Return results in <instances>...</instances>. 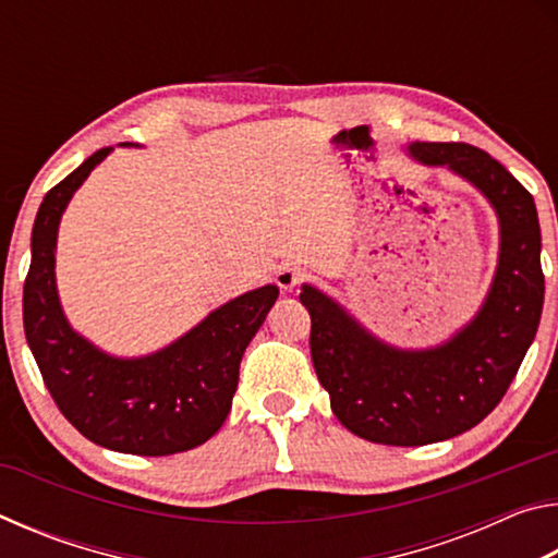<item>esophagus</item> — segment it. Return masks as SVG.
I'll return each mask as SVG.
<instances>
[{
	"instance_id": "1",
	"label": "esophagus",
	"mask_w": 558,
	"mask_h": 558,
	"mask_svg": "<svg viewBox=\"0 0 558 558\" xmlns=\"http://www.w3.org/2000/svg\"><path fill=\"white\" fill-rule=\"evenodd\" d=\"M302 280H305V270L295 266V263H286V266H280L276 272V282L282 292H290L292 288H298Z\"/></svg>"
}]
</instances>
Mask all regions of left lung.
Wrapping results in <instances>:
<instances>
[{
  "instance_id": "1",
  "label": "left lung",
  "mask_w": 558,
  "mask_h": 558,
  "mask_svg": "<svg viewBox=\"0 0 558 558\" xmlns=\"http://www.w3.org/2000/svg\"><path fill=\"white\" fill-rule=\"evenodd\" d=\"M409 155L448 167L485 194L499 219V260L480 313L430 349H396L347 310L302 286L310 354L337 421L384 446H428L456 438L495 411L534 342L544 307L542 231L532 194L483 149L465 143H413Z\"/></svg>"
}]
</instances>
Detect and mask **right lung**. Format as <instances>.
<instances>
[{
    "label": "right lung",
    "instance_id": "right-lung-1",
    "mask_svg": "<svg viewBox=\"0 0 558 558\" xmlns=\"http://www.w3.org/2000/svg\"><path fill=\"white\" fill-rule=\"evenodd\" d=\"M110 149H98L44 196L24 280V332L46 389L75 430L108 450L174 456L223 426L241 356L276 305L278 288L226 302L177 342L137 359L110 356L75 332L56 290V235L73 192Z\"/></svg>",
    "mask_w": 558,
    "mask_h": 558
}]
</instances>
